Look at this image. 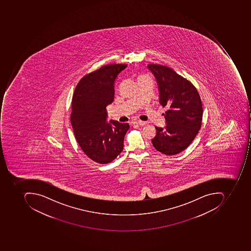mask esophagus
Here are the masks:
<instances>
[{
  "label": "esophagus",
  "instance_id": "obj_1",
  "mask_svg": "<svg viewBox=\"0 0 251 251\" xmlns=\"http://www.w3.org/2000/svg\"><path fill=\"white\" fill-rule=\"evenodd\" d=\"M134 124H136L137 125H140V126H144V125H146V122H143V121H140V120H138V121L134 122Z\"/></svg>",
  "mask_w": 251,
  "mask_h": 251
}]
</instances>
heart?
Returning a JSON list of instances; mask_svg holds the SVG:
<instances>
[{
    "mask_svg": "<svg viewBox=\"0 0 251 251\" xmlns=\"http://www.w3.org/2000/svg\"><path fill=\"white\" fill-rule=\"evenodd\" d=\"M147 77V76H145V75L140 76V77H139V78H141V77Z\"/></svg>",
    "mask_w": 251,
    "mask_h": 251,
    "instance_id": "b5f03b06",
    "label": "heart"
}]
</instances>
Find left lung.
Wrapping results in <instances>:
<instances>
[{"mask_svg":"<svg viewBox=\"0 0 251 251\" xmlns=\"http://www.w3.org/2000/svg\"><path fill=\"white\" fill-rule=\"evenodd\" d=\"M158 84L159 102L167 108L165 127L155 126L152 139L157 151L175 155L192 143L201 126L203 108L201 100L192 82L177 74L168 66L149 64Z\"/></svg>","mask_w":251,"mask_h":251,"instance_id":"1","label":"left lung"}]
</instances>
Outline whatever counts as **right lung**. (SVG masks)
<instances>
[{
    "label": "right lung",
    "instance_id": "obj_1",
    "mask_svg": "<svg viewBox=\"0 0 251 251\" xmlns=\"http://www.w3.org/2000/svg\"><path fill=\"white\" fill-rule=\"evenodd\" d=\"M126 64H110L90 72L76 86L72 102L71 124L84 154L99 164L112 162L124 148L128 123L106 122L105 107L115 95V78Z\"/></svg>",
    "mask_w": 251,
    "mask_h": 251
}]
</instances>
